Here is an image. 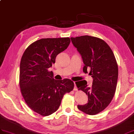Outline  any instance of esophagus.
I'll return each instance as SVG.
<instances>
[{
	"instance_id": "1",
	"label": "esophagus",
	"mask_w": 134,
	"mask_h": 134,
	"mask_svg": "<svg viewBox=\"0 0 134 134\" xmlns=\"http://www.w3.org/2000/svg\"><path fill=\"white\" fill-rule=\"evenodd\" d=\"M74 91H77V87H76V86L75 82H74Z\"/></svg>"
}]
</instances>
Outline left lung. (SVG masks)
<instances>
[{"label": "left lung", "instance_id": "1", "mask_svg": "<svg viewBox=\"0 0 134 134\" xmlns=\"http://www.w3.org/2000/svg\"><path fill=\"white\" fill-rule=\"evenodd\" d=\"M71 42L82 56L83 71L93 78L89 87L86 80L76 82L79 90L88 95V103L78 105L80 111L94 115L102 111L110 103L116 91L118 68L112 49L104 40L88 35L71 38Z\"/></svg>", "mask_w": 134, "mask_h": 134}]
</instances>
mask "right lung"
Wrapping results in <instances>:
<instances>
[{"label": "right lung", "mask_w": 134, "mask_h": 134, "mask_svg": "<svg viewBox=\"0 0 134 134\" xmlns=\"http://www.w3.org/2000/svg\"><path fill=\"white\" fill-rule=\"evenodd\" d=\"M69 38H44L30 44L23 53L20 64L19 86L25 102L31 109L48 116L59 107L66 93L74 88L69 79L57 80L48 69L57 56L70 43Z\"/></svg>", "instance_id": "obj_1"}]
</instances>
